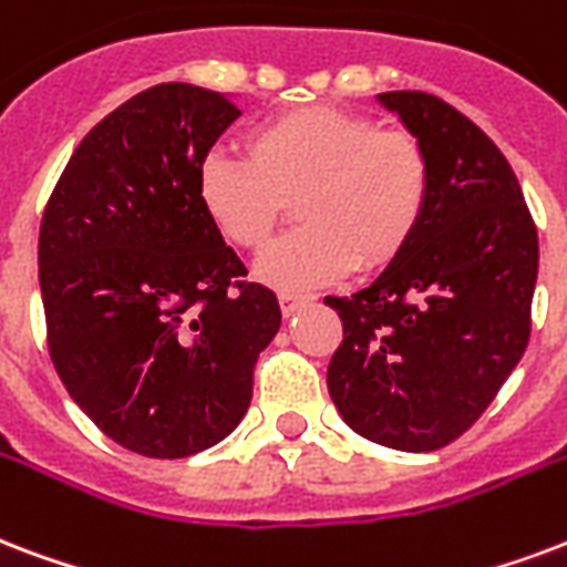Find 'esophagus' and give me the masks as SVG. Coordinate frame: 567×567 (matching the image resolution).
Returning <instances> with one entry per match:
<instances>
[{
  "mask_svg": "<svg viewBox=\"0 0 567 567\" xmlns=\"http://www.w3.org/2000/svg\"><path fill=\"white\" fill-rule=\"evenodd\" d=\"M306 302H309V297H302V293H279V306H282L285 318L300 312Z\"/></svg>",
  "mask_w": 567,
  "mask_h": 567,
  "instance_id": "esophagus-1",
  "label": "esophagus"
}]
</instances>
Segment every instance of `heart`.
<instances>
[{"label": "heart", "instance_id": "obj_1", "mask_svg": "<svg viewBox=\"0 0 567 567\" xmlns=\"http://www.w3.org/2000/svg\"><path fill=\"white\" fill-rule=\"evenodd\" d=\"M246 154H205L196 198L237 249H261L300 202L306 228L255 261V276L276 291L336 285L357 265H392L431 202V157L413 133L332 106H302L258 124Z\"/></svg>", "mask_w": 567, "mask_h": 567}]
</instances>
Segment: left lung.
<instances>
[{
	"instance_id": "left-lung-1",
	"label": "left lung",
	"mask_w": 567,
	"mask_h": 567,
	"mask_svg": "<svg viewBox=\"0 0 567 567\" xmlns=\"http://www.w3.org/2000/svg\"><path fill=\"white\" fill-rule=\"evenodd\" d=\"M378 103L425 145L431 202L408 249L351 297L327 389L360 437L434 452L494 401L529 341L538 231L514 168L455 106L425 92Z\"/></svg>"
}]
</instances>
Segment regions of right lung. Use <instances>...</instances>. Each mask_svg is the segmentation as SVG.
Here are the masks:
<instances>
[{
	"mask_svg": "<svg viewBox=\"0 0 567 567\" xmlns=\"http://www.w3.org/2000/svg\"><path fill=\"white\" fill-rule=\"evenodd\" d=\"M240 115L187 82L145 89L76 145L41 219L50 357L118 446L189 457L252 401L255 357L282 323L196 198V168Z\"/></svg>",
	"mask_w": 567,
	"mask_h": 567,
	"instance_id": "1",
	"label": "right lung"
}]
</instances>
